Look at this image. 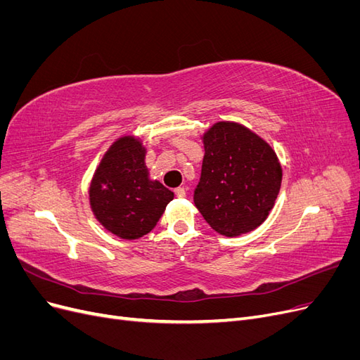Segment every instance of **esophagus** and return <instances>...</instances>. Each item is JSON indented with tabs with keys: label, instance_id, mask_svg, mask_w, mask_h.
I'll return each mask as SVG.
<instances>
[{
	"label": "esophagus",
	"instance_id": "1",
	"mask_svg": "<svg viewBox=\"0 0 360 360\" xmlns=\"http://www.w3.org/2000/svg\"><path fill=\"white\" fill-rule=\"evenodd\" d=\"M174 193H176V197H177V198H184V197H186V191H184L183 188L174 189Z\"/></svg>",
	"mask_w": 360,
	"mask_h": 360
}]
</instances>
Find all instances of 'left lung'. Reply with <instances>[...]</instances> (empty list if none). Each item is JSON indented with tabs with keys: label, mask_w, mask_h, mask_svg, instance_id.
Wrapping results in <instances>:
<instances>
[{
	"label": "left lung",
	"mask_w": 360,
	"mask_h": 360,
	"mask_svg": "<svg viewBox=\"0 0 360 360\" xmlns=\"http://www.w3.org/2000/svg\"><path fill=\"white\" fill-rule=\"evenodd\" d=\"M204 159L193 201L216 233L237 237L263 224L282 183L275 150L246 126L217 122L201 136Z\"/></svg>",
	"instance_id": "left-lung-1"
}]
</instances>
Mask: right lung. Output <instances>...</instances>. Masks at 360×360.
I'll return each instance as SVG.
<instances>
[{"mask_svg": "<svg viewBox=\"0 0 360 360\" xmlns=\"http://www.w3.org/2000/svg\"><path fill=\"white\" fill-rule=\"evenodd\" d=\"M146 155L143 139L120 136L90 181L89 200L97 222L124 240H136L153 230L174 200V192L150 179Z\"/></svg>", "mask_w": 360, "mask_h": 360, "instance_id": "1", "label": "right lung"}]
</instances>
